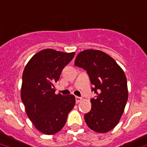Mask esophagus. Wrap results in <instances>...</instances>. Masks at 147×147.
I'll use <instances>...</instances> for the list:
<instances>
[{
	"label": "esophagus",
	"instance_id": "1",
	"mask_svg": "<svg viewBox=\"0 0 147 147\" xmlns=\"http://www.w3.org/2000/svg\"><path fill=\"white\" fill-rule=\"evenodd\" d=\"M82 98L81 97H79V96H76V104L79 103L80 101H81Z\"/></svg>",
	"mask_w": 147,
	"mask_h": 147
}]
</instances>
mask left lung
<instances>
[{
  "label": "left lung",
  "mask_w": 147,
  "mask_h": 147,
  "mask_svg": "<svg viewBox=\"0 0 147 147\" xmlns=\"http://www.w3.org/2000/svg\"><path fill=\"white\" fill-rule=\"evenodd\" d=\"M75 65L86 71L91 90L96 94L91 98V110L85 114L88 127L104 133L117 125L128 100L127 79L123 70L104 52L85 50L77 55Z\"/></svg>",
  "instance_id": "8db88e82"
}]
</instances>
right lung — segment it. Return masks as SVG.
I'll use <instances>...</instances> for the list:
<instances>
[{"label":"right lung","mask_w":147,"mask_h":147,"mask_svg":"<svg viewBox=\"0 0 147 147\" xmlns=\"http://www.w3.org/2000/svg\"><path fill=\"white\" fill-rule=\"evenodd\" d=\"M74 55L75 52L45 49L35 54L23 71L22 100L29 119L44 134H55L62 129L76 104L75 96L55 94L54 86Z\"/></svg>","instance_id":"obj_1"}]
</instances>
